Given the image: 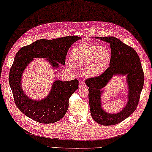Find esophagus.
<instances>
[{
    "label": "esophagus",
    "instance_id": "1",
    "mask_svg": "<svg viewBox=\"0 0 152 152\" xmlns=\"http://www.w3.org/2000/svg\"><path fill=\"white\" fill-rule=\"evenodd\" d=\"M79 87L80 88H84L86 87V84L83 80H80L79 83Z\"/></svg>",
    "mask_w": 152,
    "mask_h": 152
}]
</instances>
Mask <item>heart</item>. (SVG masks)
<instances>
[{
	"label": "heart",
	"instance_id": "obj_1",
	"mask_svg": "<svg viewBox=\"0 0 152 152\" xmlns=\"http://www.w3.org/2000/svg\"><path fill=\"white\" fill-rule=\"evenodd\" d=\"M111 59V52L106 46L83 42L71 52L67 69H82L83 75L95 77L106 69Z\"/></svg>",
	"mask_w": 152,
	"mask_h": 152
}]
</instances>
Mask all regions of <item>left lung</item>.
<instances>
[{
    "label": "left lung",
    "mask_w": 152,
    "mask_h": 152,
    "mask_svg": "<svg viewBox=\"0 0 152 152\" xmlns=\"http://www.w3.org/2000/svg\"><path fill=\"white\" fill-rule=\"evenodd\" d=\"M96 39L109 43L111 56L110 67L98 77L87 79L90 110L92 118L102 125H113L123 121L134 112L138 106L144 82V75L140 60L137 52L113 37H98ZM127 75L128 85V101L126 106L117 114H108L102 109L101 89L113 76Z\"/></svg>",
    "instance_id": "left-lung-1"
}]
</instances>
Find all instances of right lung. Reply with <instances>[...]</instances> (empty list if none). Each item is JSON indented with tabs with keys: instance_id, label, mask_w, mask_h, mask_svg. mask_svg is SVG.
I'll return each instance as SVG.
<instances>
[{
	"instance_id": "obj_1",
	"label": "right lung",
	"mask_w": 152,
	"mask_h": 152,
	"mask_svg": "<svg viewBox=\"0 0 152 152\" xmlns=\"http://www.w3.org/2000/svg\"><path fill=\"white\" fill-rule=\"evenodd\" d=\"M81 38L67 36L52 40L41 39L20 48L10 68L9 83L15 104L18 109L31 119L41 123H52L60 120L69 107V99L79 88L78 80H54L47 96L33 100L27 96L21 87V77L33 58H46L52 67L66 62L67 51L74 42Z\"/></svg>"
}]
</instances>
